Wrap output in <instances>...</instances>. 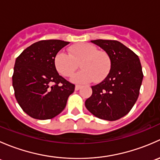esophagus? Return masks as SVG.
<instances>
[{"label": "esophagus", "mask_w": 160, "mask_h": 160, "mask_svg": "<svg viewBox=\"0 0 160 160\" xmlns=\"http://www.w3.org/2000/svg\"><path fill=\"white\" fill-rule=\"evenodd\" d=\"M80 88H81V86H80V85H76V87H75V90H80Z\"/></svg>", "instance_id": "1"}]
</instances>
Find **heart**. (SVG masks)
<instances>
[{
  "instance_id": "b5f03b06",
  "label": "heart",
  "mask_w": 160,
  "mask_h": 160,
  "mask_svg": "<svg viewBox=\"0 0 160 160\" xmlns=\"http://www.w3.org/2000/svg\"><path fill=\"white\" fill-rule=\"evenodd\" d=\"M70 54L60 50L54 58V66L62 77L72 76L80 63L82 70L72 77L77 83H86L91 80L100 82L104 80L111 68V60L107 52L98 50L90 43L74 45L70 48Z\"/></svg>"
}]
</instances>
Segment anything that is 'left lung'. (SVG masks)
<instances>
[{
  "label": "left lung",
  "instance_id": "8db88e82",
  "mask_svg": "<svg viewBox=\"0 0 160 160\" xmlns=\"http://www.w3.org/2000/svg\"><path fill=\"white\" fill-rule=\"evenodd\" d=\"M108 55L111 70L85 101L87 109L101 119L115 121L126 115L136 102L143 73L138 56L116 40H93Z\"/></svg>",
  "mask_w": 160,
  "mask_h": 160
}]
</instances>
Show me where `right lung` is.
Listing matches in <instances>:
<instances>
[{"label":"right lung","instance_id":"add662e5","mask_svg":"<svg viewBox=\"0 0 160 160\" xmlns=\"http://www.w3.org/2000/svg\"><path fill=\"white\" fill-rule=\"evenodd\" d=\"M62 40H42L31 45L17 57L12 76L14 96L30 117L51 119L62 112L75 85L58 73L54 58L69 44Z\"/></svg>","mask_w":160,"mask_h":160}]
</instances>
